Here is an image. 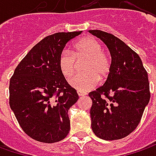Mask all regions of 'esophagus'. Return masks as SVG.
<instances>
[{"label": "esophagus", "mask_w": 156, "mask_h": 156, "mask_svg": "<svg viewBox=\"0 0 156 156\" xmlns=\"http://www.w3.org/2000/svg\"><path fill=\"white\" fill-rule=\"evenodd\" d=\"M77 94H78V95L79 96H84V95H86V93H84V92H81V91H77Z\"/></svg>", "instance_id": "1"}]
</instances>
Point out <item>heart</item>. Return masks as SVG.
Here are the masks:
<instances>
[{
	"instance_id": "heart-1",
	"label": "heart",
	"mask_w": 156,
	"mask_h": 156,
	"mask_svg": "<svg viewBox=\"0 0 156 156\" xmlns=\"http://www.w3.org/2000/svg\"><path fill=\"white\" fill-rule=\"evenodd\" d=\"M72 53L67 50L59 57V67L65 77H71L76 71L77 62L85 60L82 65L83 74L71 78L69 85L79 91H87L94 87L101 81H105L110 73L109 58L102 51L99 41L93 37L80 39L72 48Z\"/></svg>"
}]
</instances>
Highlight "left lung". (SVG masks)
<instances>
[{"instance_id":"8db88e82","label":"left lung","mask_w":156,"mask_h":156,"mask_svg":"<svg viewBox=\"0 0 156 156\" xmlns=\"http://www.w3.org/2000/svg\"><path fill=\"white\" fill-rule=\"evenodd\" d=\"M111 55V70L101 87L88 94L92 100L91 127L106 141L131 134L140 123L150 99L149 82L140 56L122 40L101 30H88Z\"/></svg>"}]
</instances>
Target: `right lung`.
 <instances>
[{"mask_svg":"<svg viewBox=\"0 0 156 156\" xmlns=\"http://www.w3.org/2000/svg\"><path fill=\"white\" fill-rule=\"evenodd\" d=\"M81 31L47 36L16 67L9 82V105L23 131L35 141L53 143L70 130L69 109L79 99L59 67V57Z\"/></svg>","mask_w":156,"mask_h":156,"instance_id":"add662e5","label":"right lung"}]
</instances>
